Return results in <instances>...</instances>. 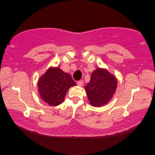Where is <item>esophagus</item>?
<instances>
[{"instance_id": "34e87169", "label": "esophagus", "mask_w": 155, "mask_h": 155, "mask_svg": "<svg viewBox=\"0 0 155 155\" xmlns=\"http://www.w3.org/2000/svg\"><path fill=\"white\" fill-rule=\"evenodd\" d=\"M77 84H78L79 87L83 86V81H78V82H77Z\"/></svg>"}]
</instances>
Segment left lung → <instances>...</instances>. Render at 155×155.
Segmentation results:
<instances>
[{"mask_svg": "<svg viewBox=\"0 0 155 155\" xmlns=\"http://www.w3.org/2000/svg\"><path fill=\"white\" fill-rule=\"evenodd\" d=\"M117 79L106 68H97L92 72L90 82L84 87L88 101L93 107H100L113 98Z\"/></svg>", "mask_w": 155, "mask_h": 155, "instance_id": "left-lung-1", "label": "left lung"}]
</instances>
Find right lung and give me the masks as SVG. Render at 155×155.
<instances>
[{"label":"right lung","mask_w":155,"mask_h":155,"mask_svg":"<svg viewBox=\"0 0 155 155\" xmlns=\"http://www.w3.org/2000/svg\"><path fill=\"white\" fill-rule=\"evenodd\" d=\"M77 84L71 76L59 67H50L39 78L38 89L40 97L50 106H58L64 100L70 87Z\"/></svg>","instance_id":"add662e5"}]
</instances>
